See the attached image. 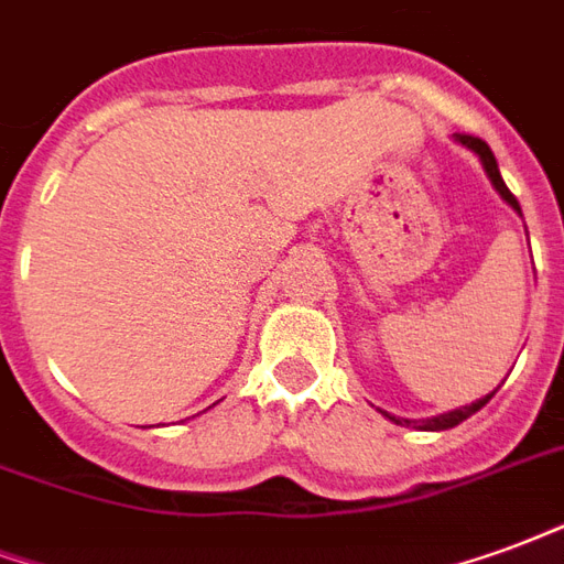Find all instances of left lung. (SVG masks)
<instances>
[{
    "instance_id": "8db88e82",
    "label": "left lung",
    "mask_w": 564,
    "mask_h": 564,
    "mask_svg": "<svg viewBox=\"0 0 564 564\" xmlns=\"http://www.w3.org/2000/svg\"><path fill=\"white\" fill-rule=\"evenodd\" d=\"M454 140L466 145V149H473V152L481 158L484 173H487V178L494 182V187L499 191V197H502L505 203H508V206L514 208L517 215H520V203H517V197L511 194V191H508V185L502 182V176H499V166H496V158H494V152H490V145L484 143V140H478V137H473V133H454ZM494 394L496 391H490L487 398L475 400V403H469V406H460V410H452V412H442V415H433V419H424V421L394 419V415H388V412H386V419H391L394 424H403V427H415V431H448V427H457L460 421H466L469 415H475V412L481 410L484 403L494 398Z\"/></svg>"
}]
</instances>
